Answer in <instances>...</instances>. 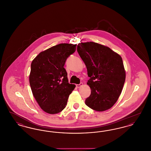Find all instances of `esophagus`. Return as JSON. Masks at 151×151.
Wrapping results in <instances>:
<instances>
[{
	"label": "esophagus",
	"instance_id": "1",
	"mask_svg": "<svg viewBox=\"0 0 151 151\" xmlns=\"http://www.w3.org/2000/svg\"><path fill=\"white\" fill-rule=\"evenodd\" d=\"M83 86V83H80L79 84H76V86L77 88H80V87H81V86Z\"/></svg>",
	"mask_w": 151,
	"mask_h": 151
}]
</instances>
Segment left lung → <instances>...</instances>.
Listing matches in <instances>:
<instances>
[{
  "instance_id": "8db88e82",
  "label": "left lung",
  "mask_w": 151,
  "mask_h": 151,
  "mask_svg": "<svg viewBox=\"0 0 151 151\" xmlns=\"http://www.w3.org/2000/svg\"><path fill=\"white\" fill-rule=\"evenodd\" d=\"M77 51L86 65L91 93L86 105L98 111L111 108L122 92L126 72L121 57L109 47L93 42L79 43Z\"/></svg>"
}]
</instances>
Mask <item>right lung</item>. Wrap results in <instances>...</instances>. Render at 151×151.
I'll list each match as a JSON object with an SVG mask.
<instances>
[{
  "mask_svg": "<svg viewBox=\"0 0 151 151\" xmlns=\"http://www.w3.org/2000/svg\"><path fill=\"white\" fill-rule=\"evenodd\" d=\"M76 49V45L60 43L40 52L32 62L30 88L40 106L49 114L62 111L75 88L68 83L64 66Z\"/></svg>",
  "mask_w": 151,
  "mask_h": 151,
  "instance_id": "obj_1",
  "label": "right lung"
}]
</instances>
